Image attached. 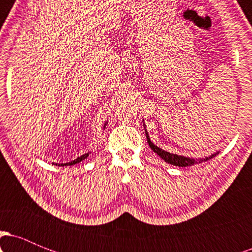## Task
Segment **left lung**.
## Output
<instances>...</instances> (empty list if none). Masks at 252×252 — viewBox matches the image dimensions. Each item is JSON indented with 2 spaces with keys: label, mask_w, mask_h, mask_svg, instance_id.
I'll return each mask as SVG.
<instances>
[{
  "label": "left lung",
  "mask_w": 252,
  "mask_h": 252,
  "mask_svg": "<svg viewBox=\"0 0 252 252\" xmlns=\"http://www.w3.org/2000/svg\"><path fill=\"white\" fill-rule=\"evenodd\" d=\"M143 122V126H144V131H146V136H147V141H148V144L149 147L152 148V150L154 153H156L158 156H160L162 160L166 161V162H168L170 164H173V166H179V167H187V166H192V164H195V163H201V162H205V161L210 160V158H215L219 154V152L215 153V154H211L210 156H206V158H189V156H182V155H178V154H173V153H169V152H166V150L161 149L160 147H158L156 144H154L152 142V140H150L149 137V134L148 131H147V128H146V123H144V120H142Z\"/></svg>",
  "instance_id": "obj_1"
}]
</instances>
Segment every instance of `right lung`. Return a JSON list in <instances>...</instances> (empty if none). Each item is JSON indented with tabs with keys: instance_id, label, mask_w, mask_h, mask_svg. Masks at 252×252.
Wrapping results in <instances>:
<instances>
[{
	"instance_id": "1",
	"label": "right lung",
	"mask_w": 252,
	"mask_h": 252,
	"mask_svg": "<svg viewBox=\"0 0 252 252\" xmlns=\"http://www.w3.org/2000/svg\"><path fill=\"white\" fill-rule=\"evenodd\" d=\"M106 124H108V122H105L104 123V126H103V129H105V126H106ZM91 154V152H88V153H85V154H83L82 156H78L77 158H74V160H72V161H70V162H66V163H52V164H58V166H60V167H63V166H73V164H77V163H79V162H82L83 160H85V158H89V155Z\"/></svg>"
}]
</instances>
